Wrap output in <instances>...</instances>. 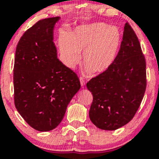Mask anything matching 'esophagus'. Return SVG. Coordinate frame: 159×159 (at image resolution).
Wrapping results in <instances>:
<instances>
[{"mask_svg":"<svg viewBox=\"0 0 159 159\" xmlns=\"http://www.w3.org/2000/svg\"><path fill=\"white\" fill-rule=\"evenodd\" d=\"M80 83H81V87H84L85 84V81H84V78L81 77L80 78Z\"/></svg>","mask_w":159,"mask_h":159,"instance_id":"obj_1","label":"esophagus"}]
</instances>
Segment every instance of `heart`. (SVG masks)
Instances as JSON below:
<instances>
[{"mask_svg":"<svg viewBox=\"0 0 159 159\" xmlns=\"http://www.w3.org/2000/svg\"><path fill=\"white\" fill-rule=\"evenodd\" d=\"M122 41L120 29L106 23L96 22L76 27L70 36L58 40L61 61L67 68L74 69L81 61L93 73H102L114 63Z\"/></svg>","mask_w":159,"mask_h":159,"instance_id":"1","label":"heart"}]
</instances>
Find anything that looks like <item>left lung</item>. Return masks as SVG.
<instances>
[{"mask_svg": "<svg viewBox=\"0 0 159 159\" xmlns=\"http://www.w3.org/2000/svg\"><path fill=\"white\" fill-rule=\"evenodd\" d=\"M146 86L145 57L135 33L126 23L114 63L87 84L93 96L89 111L91 122L103 130L125 125L139 108Z\"/></svg>", "mask_w": 159, "mask_h": 159, "instance_id": "1", "label": "left lung"}]
</instances>
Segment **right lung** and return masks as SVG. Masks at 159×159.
<instances>
[{
    "instance_id": "obj_1",
    "label": "right lung",
    "mask_w": 159,
    "mask_h": 159,
    "mask_svg": "<svg viewBox=\"0 0 159 159\" xmlns=\"http://www.w3.org/2000/svg\"><path fill=\"white\" fill-rule=\"evenodd\" d=\"M60 17L36 22L20 39L13 70L14 102L27 124L48 132L61 123L81 88L77 75L57 58L54 28Z\"/></svg>"
}]
</instances>
